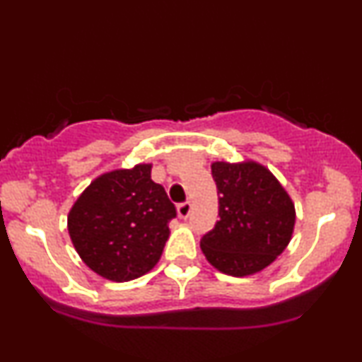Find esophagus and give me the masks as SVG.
Segmentation results:
<instances>
[{
    "label": "esophagus",
    "mask_w": 362,
    "mask_h": 362,
    "mask_svg": "<svg viewBox=\"0 0 362 362\" xmlns=\"http://www.w3.org/2000/svg\"><path fill=\"white\" fill-rule=\"evenodd\" d=\"M178 216H180V218H189L190 216V211H192V204H190L189 201H185V202H182V204H178Z\"/></svg>",
    "instance_id": "1"
}]
</instances>
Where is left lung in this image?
Returning <instances> with one entry per match:
<instances>
[{"label": "left lung", "mask_w": 362, "mask_h": 362, "mask_svg": "<svg viewBox=\"0 0 362 362\" xmlns=\"http://www.w3.org/2000/svg\"><path fill=\"white\" fill-rule=\"evenodd\" d=\"M211 172L218 187L219 221L201 238L202 252L230 276L259 272L288 247L296 219L293 201L276 177L253 161H216Z\"/></svg>", "instance_id": "left-lung-1"}]
</instances>
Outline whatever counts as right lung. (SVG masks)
Returning a JSON list of instances; mask_svg holds the SVG:
<instances>
[{
	"label": "right lung",
	"instance_id": "obj_1",
	"mask_svg": "<svg viewBox=\"0 0 362 362\" xmlns=\"http://www.w3.org/2000/svg\"><path fill=\"white\" fill-rule=\"evenodd\" d=\"M175 216L163 185L151 180V165H136L91 182L69 211L68 231L91 271L124 282L155 267Z\"/></svg>",
	"mask_w": 362,
	"mask_h": 362
}]
</instances>
